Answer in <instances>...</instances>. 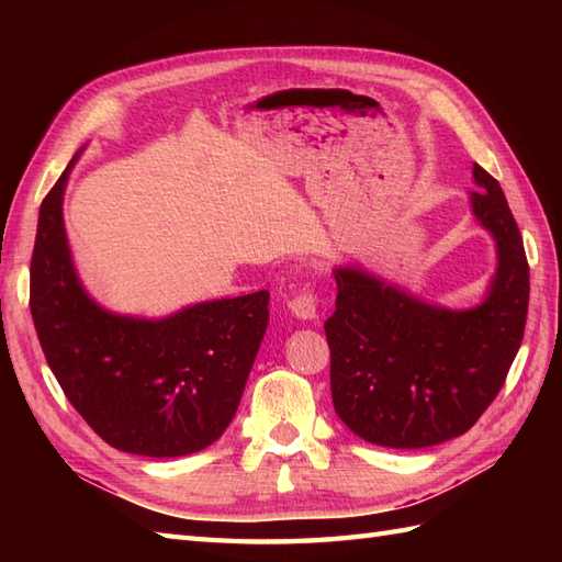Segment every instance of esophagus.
<instances>
[{
  "label": "esophagus",
  "mask_w": 562,
  "mask_h": 562,
  "mask_svg": "<svg viewBox=\"0 0 562 562\" xmlns=\"http://www.w3.org/2000/svg\"><path fill=\"white\" fill-rule=\"evenodd\" d=\"M290 312H292L296 318H302V321H314V318H318V302H316V296H314L312 292L296 294L294 300L290 302Z\"/></svg>",
  "instance_id": "34e87169"
}]
</instances>
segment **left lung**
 <instances>
[{
	"label": "left lung",
	"mask_w": 562,
	"mask_h": 562,
	"mask_svg": "<svg viewBox=\"0 0 562 562\" xmlns=\"http://www.w3.org/2000/svg\"><path fill=\"white\" fill-rule=\"evenodd\" d=\"M473 181L471 212L497 254L481 304H429L362 266L333 270L336 312L324 324L333 405L357 437L376 447L423 449L469 432L517 357L529 262L503 188L479 164Z\"/></svg>",
	"instance_id": "obj_1"
}]
</instances>
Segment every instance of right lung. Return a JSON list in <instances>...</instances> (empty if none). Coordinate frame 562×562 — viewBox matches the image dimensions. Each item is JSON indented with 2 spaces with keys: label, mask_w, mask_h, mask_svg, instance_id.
I'll return each instance as SVG.
<instances>
[{
  "label": "right lung",
  "mask_w": 562,
  "mask_h": 562,
  "mask_svg": "<svg viewBox=\"0 0 562 562\" xmlns=\"http://www.w3.org/2000/svg\"><path fill=\"white\" fill-rule=\"evenodd\" d=\"M38 212L31 316L47 367L89 427L111 447L151 459L217 441L268 328V290L190 304L164 318L113 314L83 288L63 200L79 154Z\"/></svg>",
  "instance_id": "right-lung-1"
}]
</instances>
